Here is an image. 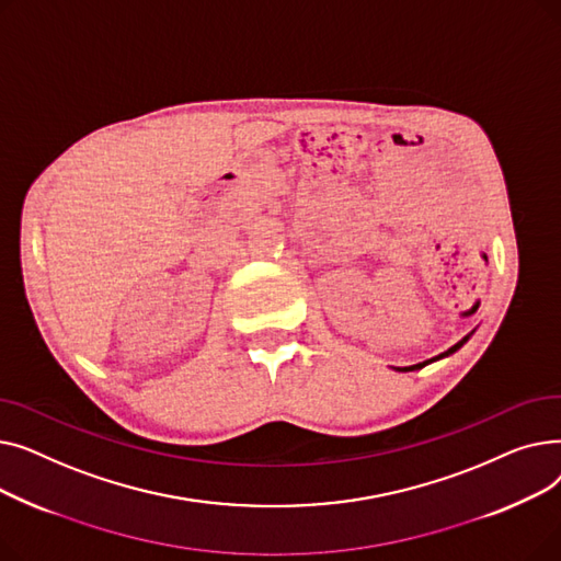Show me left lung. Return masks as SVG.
I'll use <instances>...</instances> for the list:
<instances>
[{"mask_svg":"<svg viewBox=\"0 0 561 561\" xmlns=\"http://www.w3.org/2000/svg\"><path fill=\"white\" fill-rule=\"evenodd\" d=\"M459 345H461V343H457V345H453V347H450V350H448V352H444V355H450V352H455V350H457V347H459ZM444 355H440V357H444ZM425 364H427V362H425ZM425 364H416V366H409V368H404V370H416V368H423V366H425Z\"/></svg>","mask_w":561,"mask_h":561,"instance_id":"8db88e82","label":"left lung"}]
</instances>
